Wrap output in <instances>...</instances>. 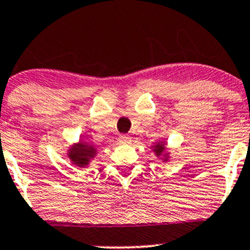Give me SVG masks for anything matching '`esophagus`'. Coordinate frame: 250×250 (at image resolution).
I'll return each mask as SVG.
<instances>
[{
  "mask_svg": "<svg viewBox=\"0 0 250 250\" xmlns=\"http://www.w3.org/2000/svg\"><path fill=\"white\" fill-rule=\"evenodd\" d=\"M118 141H120L121 144H129L130 141H132V138L127 134H122L120 135V138H118Z\"/></svg>",
  "mask_w": 250,
  "mask_h": 250,
  "instance_id": "esophagus-1",
  "label": "esophagus"
}]
</instances>
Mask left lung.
I'll return each mask as SVG.
<instances>
[{
  "label": "left lung",
  "mask_w": 250,
  "mask_h": 250,
  "mask_svg": "<svg viewBox=\"0 0 250 250\" xmlns=\"http://www.w3.org/2000/svg\"><path fill=\"white\" fill-rule=\"evenodd\" d=\"M151 150H152L153 152H155V155L157 156V157H160L163 162H167V161L169 160V153L166 151L167 150V148H166V141H157V143L152 146Z\"/></svg>",
  "instance_id": "left-lung-1"
}]
</instances>
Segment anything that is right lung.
Wrapping results in <instances>:
<instances>
[{
  "instance_id": "right-lung-1",
  "label": "right lung",
  "mask_w": 250,
  "mask_h": 250,
  "mask_svg": "<svg viewBox=\"0 0 250 250\" xmlns=\"http://www.w3.org/2000/svg\"><path fill=\"white\" fill-rule=\"evenodd\" d=\"M97 148L93 145L88 143L78 141L77 144L70 146L69 150H67V157L70 158L72 165L80 168H84L97 156Z\"/></svg>"
}]
</instances>
